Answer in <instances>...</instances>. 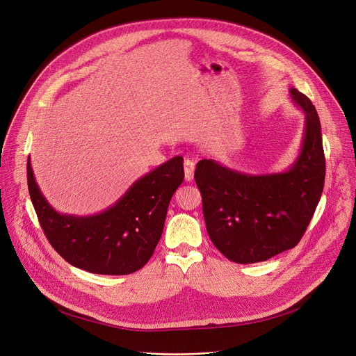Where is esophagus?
I'll use <instances>...</instances> for the list:
<instances>
[{"mask_svg":"<svg viewBox=\"0 0 356 356\" xmlns=\"http://www.w3.org/2000/svg\"><path fill=\"white\" fill-rule=\"evenodd\" d=\"M194 168L195 162L193 159H186L184 161V179L186 181H191L194 177Z\"/></svg>","mask_w":356,"mask_h":356,"instance_id":"obj_1","label":"esophagus"}]
</instances>
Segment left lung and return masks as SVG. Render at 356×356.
I'll list each match as a JSON object with an SVG mask.
<instances>
[{"label": "left lung", "mask_w": 356, "mask_h": 356, "mask_svg": "<svg viewBox=\"0 0 356 356\" xmlns=\"http://www.w3.org/2000/svg\"><path fill=\"white\" fill-rule=\"evenodd\" d=\"M290 97L306 115V125L300 154L287 170L248 175L216 159L197 163L194 179L209 236L232 262H264L294 248L321 198L325 158L320 118L297 88H290Z\"/></svg>", "instance_id": "1"}]
</instances>
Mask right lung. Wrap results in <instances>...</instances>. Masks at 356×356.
<instances>
[{
    "mask_svg": "<svg viewBox=\"0 0 356 356\" xmlns=\"http://www.w3.org/2000/svg\"><path fill=\"white\" fill-rule=\"evenodd\" d=\"M28 188L40 227L70 265L97 275H129L146 265L162 236L169 202L183 183L176 156L138 179L107 210L79 217L60 214L43 197L28 158Z\"/></svg>",
    "mask_w": 356,
    "mask_h": 356,
    "instance_id": "obj_1",
    "label": "right lung"
}]
</instances>
